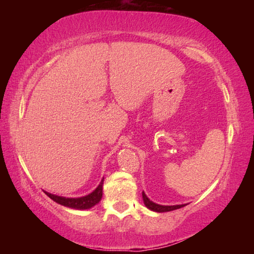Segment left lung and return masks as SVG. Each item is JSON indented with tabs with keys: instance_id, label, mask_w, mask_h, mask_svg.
I'll use <instances>...</instances> for the list:
<instances>
[{
	"instance_id": "8db88e82",
	"label": "left lung",
	"mask_w": 254,
	"mask_h": 254,
	"mask_svg": "<svg viewBox=\"0 0 254 254\" xmlns=\"http://www.w3.org/2000/svg\"><path fill=\"white\" fill-rule=\"evenodd\" d=\"M142 198H143V203L145 205V207L149 208L150 210H153V212H157V213L171 212V210L182 208V207H184V206H186V204H182V205H160V204L153 203L152 200H150L148 198V196L144 194V191H142Z\"/></svg>"
}]
</instances>
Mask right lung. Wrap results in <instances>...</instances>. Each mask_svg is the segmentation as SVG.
Returning <instances> with one entry per match:
<instances>
[{"mask_svg": "<svg viewBox=\"0 0 254 254\" xmlns=\"http://www.w3.org/2000/svg\"><path fill=\"white\" fill-rule=\"evenodd\" d=\"M103 183H104V178L101 180L98 186L94 189L91 194L83 196V197H76V198H71V197H63L58 195L50 194L48 191H45V194L50 197L51 199L56 201L57 204H60L65 207H69L72 209H89L94 207V206L100 203L103 196Z\"/></svg>", "mask_w": 254, "mask_h": 254, "instance_id": "right-lung-1", "label": "right lung"}]
</instances>
